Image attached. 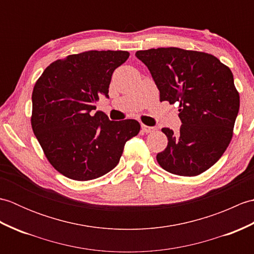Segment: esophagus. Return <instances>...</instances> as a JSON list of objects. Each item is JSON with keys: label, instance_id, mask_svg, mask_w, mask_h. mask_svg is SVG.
I'll return each instance as SVG.
<instances>
[{"label": "esophagus", "instance_id": "1", "mask_svg": "<svg viewBox=\"0 0 254 254\" xmlns=\"http://www.w3.org/2000/svg\"><path fill=\"white\" fill-rule=\"evenodd\" d=\"M156 128L153 127H147V126H144V124H142V131L144 133H150V132H154Z\"/></svg>", "mask_w": 254, "mask_h": 254}]
</instances>
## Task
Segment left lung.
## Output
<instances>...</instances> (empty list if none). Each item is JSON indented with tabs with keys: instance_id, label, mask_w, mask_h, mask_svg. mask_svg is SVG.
<instances>
[{
	"instance_id": "obj_1",
	"label": "left lung",
	"mask_w": 254,
	"mask_h": 254,
	"mask_svg": "<svg viewBox=\"0 0 254 254\" xmlns=\"http://www.w3.org/2000/svg\"><path fill=\"white\" fill-rule=\"evenodd\" d=\"M135 56L152 74L160 101L180 108V132L161 128L168 145L157 154L158 164L178 176L202 174L222 157L233 137L240 99L230 68L208 53L175 47Z\"/></svg>"
}]
</instances>
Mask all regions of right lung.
Here are the masks:
<instances>
[{"instance_id": "obj_1", "label": "right lung", "mask_w": 254, "mask_h": 254, "mask_svg": "<svg viewBox=\"0 0 254 254\" xmlns=\"http://www.w3.org/2000/svg\"><path fill=\"white\" fill-rule=\"evenodd\" d=\"M127 51H86L51 63L32 91L31 127L46 157L60 174L93 180L118 165L124 145L141 126L127 119L110 121L96 111L99 96L109 98L115 69Z\"/></svg>"}]
</instances>
